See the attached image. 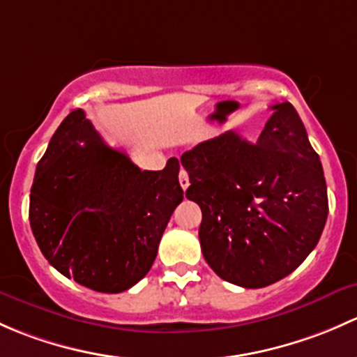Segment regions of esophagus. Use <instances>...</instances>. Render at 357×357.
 <instances>
[{
	"label": "esophagus",
	"instance_id": "esophagus-1",
	"mask_svg": "<svg viewBox=\"0 0 357 357\" xmlns=\"http://www.w3.org/2000/svg\"><path fill=\"white\" fill-rule=\"evenodd\" d=\"M178 182H180V187H182L183 190L189 187V175H187V172L183 170V168H180V172H178Z\"/></svg>",
	"mask_w": 357,
	"mask_h": 357
}]
</instances>
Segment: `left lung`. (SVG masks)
Here are the masks:
<instances>
[{
    "label": "left lung",
    "mask_w": 357,
    "mask_h": 357,
    "mask_svg": "<svg viewBox=\"0 0 357 357\" xmlns=\"http://www.w3.org/2000/svg\"><path fill=\"white\" fill-rule=\"evenodd\" d=\"M251 144L234 132L180 158L187 199L199 204L201 249L223 280L261 289L292 273L318 244L328 216L321 161L289 101L271 106Z\"/></svg>",
    "instance_id": "1"
}]
</instances>
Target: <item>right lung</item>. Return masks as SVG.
I'll use <instances>...</instances> for the list:
<instances>
[{
    "label": "right lung",
    "instance_id": "obj_1",
    "mask_svg": "<svg viewBox=\"0 0 357 357\" xmlns=\"http://www.w3.org/2000/svg\"><path fill=\"white\" fill-rule=\"evenodd\" d=\"M180 165L142 172L102 141L82 109L56 128L36 168L29 220L36 242L67 278L119 294L151 270L161 235L182 203Z\"/></svg>",
    "mask_w": 357,
    "mask_h": 357
}]
</instances>
